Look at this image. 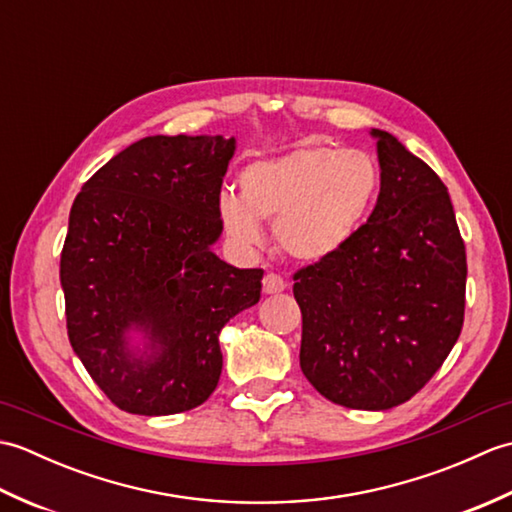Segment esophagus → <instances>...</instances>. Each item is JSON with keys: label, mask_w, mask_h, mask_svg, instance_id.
Listing matches in <instances>:
<instances>
[{"label": "esophagus", "mask_w": 512, "mask_h": 512, "mask_svg": "<svg viewBox=\"0 0 512 512\" xmlns=\"http://www.w3.org/2000/svg\"><path fill=\"white\" fill-rule=\"evenodd\" d=\"M286 288V281L281 279L277 273H268L264 277V292L266 295H275V292H281Z\"/></svg>", "instance_id": "esophagus-1"}]
</instances>
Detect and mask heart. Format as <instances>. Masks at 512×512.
<instances>
[{
	"instance_id": "1",
	"label": "heart",
	"mask_w": 512,
	"mask_h": 512,
	"mask_svg": "<svg viewBox=\"0 0 512 512\" xmlns=\"http://www.w3.org/2000/svg\"><path fill=\"white\" fill-rule=\"evenodd\" d=\"M376 189L378 169L365 151L303 147L248 165L239 173V195L217 198V215L237 246L262 248V222H275L286 255L317 262L354 235Z\"/></svg>"
}]
</instances>
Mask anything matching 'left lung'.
<instances>
[{
    "mask_svg": "<svg viewBox=\"0 0 512 512\" xmlns=\"http://www.w3.org/2000/svg\"><path fill=\"white\" fill-rule=\"evenodd\" d=\"M372 215L295 273L301 372L336 405L383 411L416 396L464 323L466 250L444 182L387 132Z\"/></svg>",
    "mask_w": 512,
    "mask_h": 512,
    "instance_id": "left-lung-1",
    "label": "left lung"
}]
</instances>
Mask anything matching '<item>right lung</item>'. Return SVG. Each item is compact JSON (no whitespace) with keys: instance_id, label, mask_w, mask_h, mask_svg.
Wrapping results in <instances>:
<instances>
[{"instance_id":"1","label":"right lung","mask_w":512,"mask_h":512,"mask_svg":"<svg viewBox=\"0 0 512 512\" xmlns=\"http://www.w3.org/2000/svg\"><path fill=\"white\" fill-rule=\"evenodd\" d=\"M235 138L147 136L83 184L61 250L70 345L103 394L138 416L209 398L220 330L262 297V268L228 266L217 198ZM145 331L148 350L126 347Z\"/></svg>"}]
</instances>
